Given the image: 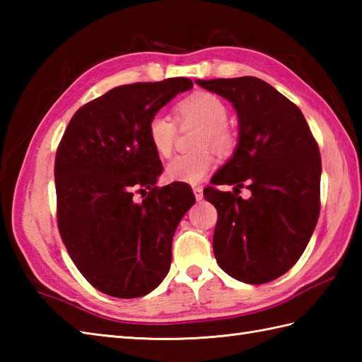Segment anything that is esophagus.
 <instances>
[{"mask_svg":"<svg viewBox=\"0 0 362 362\" xmlns=\"http://www.w3.org/2000/svg\"><path fill=\"white\" fill-rule=\"evenodd\" d=\"M193 193H194L197 201H202V197H204V189H202V187H193Z\"/></svg>","mask_w":362,"mask_h":362,"instance_id":"obj_1","label":"esophagus"}]
</instances>
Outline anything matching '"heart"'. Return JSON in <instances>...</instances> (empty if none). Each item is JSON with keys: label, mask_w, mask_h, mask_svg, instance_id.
<instances>
[{"label": "heart", "mask_w": 362, "mask_h": 362, "mask_svg": "<svg viewBox=\"0 0 362 362\" xmlns=\"http://www.w3.org/2000/svg\"><path fill=\"white\" fill-rule=\"evenodd\" d=\"M175 118L180 122L194 121L204 127L199 146L206 148L211 146L219 152H227L233 148L235 136L232 130L227 127L228 110L226 103L216 95L209 91H197V93L183 98L175 105ZM177 135V126L173 118L163 113H157L149 119L148 138L160 157H169L174 149ZM216 166V157L209 149L180 153L168 161L165 168L166 179L171 182H182L196 185L209 175Z\"/></svg>", "instance_id": "heart-1"}]
</instances>
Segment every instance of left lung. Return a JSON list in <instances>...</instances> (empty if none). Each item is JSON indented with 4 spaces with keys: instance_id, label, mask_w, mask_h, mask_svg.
Instances as JSON below:
<instances>
[{
    "instance_id": "8db88e82",
    "label": "left lung",
    "mask_w": 362,
    "mask_h": 362,
    "mask_svg": "<svg viewBox=\"0 0 362 362\" xmlns=\"http://www.w3.org/2000/svg\"><path fill=\"white\" fill-rule=\"evenodd\" d=\"M232 103L238 144L204 196L218 210L213 252L233 279L263 284L302 257L320 211L322 161L303 113L272 86L252 76L196 81ZM245 186L251 197L243 199Z\"/></svg>"
}]
</instances>
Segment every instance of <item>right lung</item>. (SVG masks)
<instances>
[{"label": "right lung", "instance_id": "right-lung-1", "mask_svg": "<svg viewBox=\"0 0 362 362\" xmlns=\"http://www.w3.org/2000/svg\"><path fill=\"white\" fill-rule=\"evenodd\" d=\"M189 88L187 78L112 88L74 113L57 148L60 236L79 272L107 296L143 297L171 267L173 236L196 199L187 183L156 187L163 166L148 124ZM136 187L151 189L141 203Z\"/></svg>", "mask_w": 362, "mask_h": 362}]
</instances>
